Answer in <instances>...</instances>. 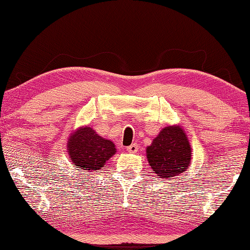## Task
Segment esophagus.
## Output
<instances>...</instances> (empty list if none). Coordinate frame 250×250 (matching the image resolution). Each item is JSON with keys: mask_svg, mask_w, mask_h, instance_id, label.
Returning a JSON list of instances; mask_svg holds the SVG:
<instances>
[{"mask_svg": "<svg viewBox=\"0 0 250 250\" xmlns=\"http://www.w3.org/2000/svg\"><path fill=\"white\" fill-rule=\"evenodd\" d=\"M126 150H128V152H130V153H137V152L139 151L138 143H133V145L129 146L128 147H126Z\"/></svg>", "mask_w": 250, "mask_h": 250, "instance_id": "obj_1", "label": "esophagus"}]
</instances>
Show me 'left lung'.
Returning a JSON list of instances; mask_svg holds the SVG:
<instances>
[{
	"instance_id": "obj_1",
	"label": "left lung",
	"mask_w": 250,
	"mask_h": 250,
	"mask_svg": "<svg viewBox=\"0 0 250 250\" xmlns=\"http://www.w3.org/2000/svg\"><path fill=\"white\" fill-rule=\"evenodd\" d=\"M146 152L152 170L162 181L180 176L189 167L192 160L191 145L180 125L164 126Z\"/></svg>"
}]
</instances>
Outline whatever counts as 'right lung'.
<instances>
[{"label": "right lung", "mask_w": 250, "mask_h": 250, "mask_svg": "<svg viewBox=\"0 0 250 250\" xmlns=\"http://www.w3.org/2000/svg\"><path fill=\"white\" fill-rule=\"evenodd\" d=\"M67 152L73 166L90 172L105 167V162L116 154L117 147L111 140L101 137L91 126L83 125L70 133Z\"/></svg>", "instance_id": "obj_1"}]
</instances>
